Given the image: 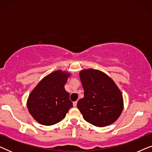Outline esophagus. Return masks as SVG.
<instances>
[{"label":"esophagus","instance_id":"1","mask_svg":"<svg viewBox=\"0 0 152 152\" xmlns=\"http://www.w3.org/2000/svg\"><path fill=\"white\" fill-rule=\"evenodd\" d=\"M77 102H73V107H76V106H77Z\"/></svg>","mask_w":152,"mask_h":152}]
</instances>
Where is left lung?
I'll list each match as a JSON object with an SVG mask.
<instances>
[{"mask_svg":"<svg viewBox=\"0 0 152 152\" xmlns=\"http://www.w3.org/2000/svg\"><path fill=\"white\" fill-rule=\"evenodd\" d=\"M80 77L84 93L77 107L84 119L99 127L113 123L123 109V98L118 86L97 70H83Z\"/></svg>","mask_w":152,"mask_h":152,"instance_id":"left-lung-1","label":"left lung"}]
</instances>
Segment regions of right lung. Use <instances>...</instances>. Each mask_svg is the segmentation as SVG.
<instances>
[{
    "label": "right lung",
    "instance_id": "1",
    "mask_svg": "<svg viewBox=\"0 0 152 152\" xmlns=\"http://www.w3.org/2000/svg\"><path fill=\"white\" fill-rule=\"evenodd\" d=\"M70 74L57 70L45 77L29 95L27 107L34 120L43 125L57 124L72 107L64 88Z\"/></svg>",
    "mask_w": 152,
    "mask_h": 152
}]
</instances>
